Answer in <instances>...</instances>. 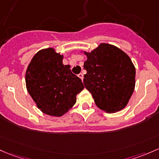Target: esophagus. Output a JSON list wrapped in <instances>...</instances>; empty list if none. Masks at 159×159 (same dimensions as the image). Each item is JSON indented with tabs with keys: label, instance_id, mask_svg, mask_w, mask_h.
<instances>
[{
	"label": "esophagus",
	"instance_id": "esophagus-1",
	"mask_svg": "<svg viewBox=\"0 0 159 159\" xmlns=\"http://www.w3.org/2000/svg\"><path fill=\"white\" fill-rule=\"evenodd\" d=\"M78 77H79L80 78H81V80H82L83 81V78H84V75H83V74L82 73H80V74H78Z\"/></svg>",
	"mask_w": 159,
	"mask_h": 159
}]
</instances>
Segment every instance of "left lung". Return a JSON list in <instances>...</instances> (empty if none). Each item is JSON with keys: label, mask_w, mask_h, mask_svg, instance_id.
<instances>
[{"label": "left lung", "mask_w": 159, "mask_h": 159, "mask_svg": "<svg viewBox=\"0 0 159 159\" xmlns=\"http://www.w3.org/2000/svg\"><path fill=\"white\" fill-rule=\"evenodd\" d=\"M84 69V84L96 105L106 112H116L126 106L135 88V67L130 57L119 48L101 43L91 53Z\"/></svg>", "instance_id": "8db88e82"}]
</instances>
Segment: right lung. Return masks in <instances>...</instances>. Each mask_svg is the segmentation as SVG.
<instances>
[{
	"mask_svg": "<svg viewBox=\"0 0 159 159\" xmlns=\"http://www.w3.org/2000/svg\"><path fill=\"white\" fill-rule=\"evenodd\" d=\"M63 57L53 48L40 50L25 73L28 92L38 109L52 116H62L76 102V95L84 88L81 80L62 64Z\"/></svg>",
	"mask_w": 159,
	"mask_h": 159,
	"instance_id": "obj_1",
	"label": "right lung"
}]
</instances>
